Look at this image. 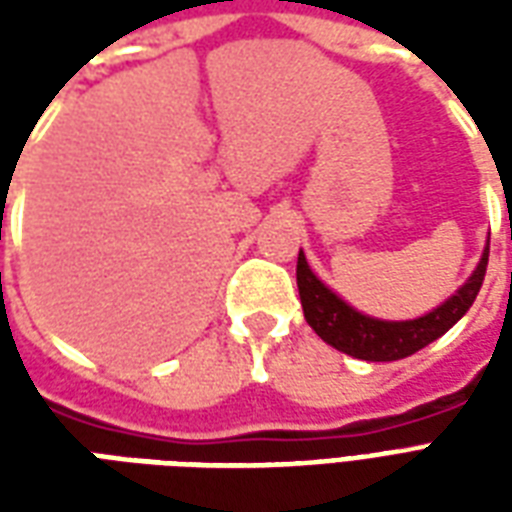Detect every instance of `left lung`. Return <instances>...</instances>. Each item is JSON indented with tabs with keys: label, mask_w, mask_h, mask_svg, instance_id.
<instances>
[{
	"label": "left lung",
	"mask_w": 512,
	"mask_h": 512,
	"mask_svg": "<svg viewBox=\"0 0 512 512\" xmlns=\"http://www.w3.org/2000/svg\"><path fill=\"white\" fill-rule=\"evenodd\" d=\"M485 266H488V244L472 277L466 279L450 299L441 301L436 310L425 312L414 321H381V318H370L365 312L354 310L315 277L304 252H299V263H296V282H299L304 318L323 343L365 362H395V359L417 354L419 348L439 340L441 334L450 332L452 326L461 321L483 288Z\"/></svg>",
	"instance_id": "1"
}]
</instances>
